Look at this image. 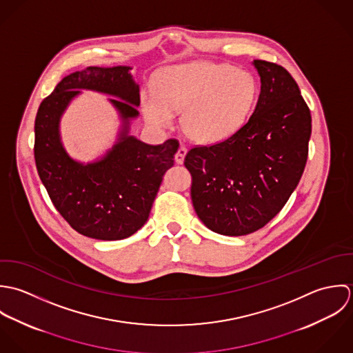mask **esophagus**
<instances>
[{"label": "esophagus", "mask_w": 353, "mask_h": 353, "mask_svg": "<svg viewBox=\"0 0 353 353\" xmlns=\"http://www.w3.org/2000/svg\"><path fill=\"white\" fill-rule=\"evenodd\" d=\"M185 155H187V148H185V147H180V148L177 150V152L174 154V162L179 163V165H181V163L184 162Z\"/></svg>", "instance_id": "obj_1"}]
</instances>
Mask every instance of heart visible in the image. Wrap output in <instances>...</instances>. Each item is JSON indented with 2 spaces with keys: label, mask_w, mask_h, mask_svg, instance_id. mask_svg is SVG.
<instances>
[{
  "label": "heart",
  "mask_w": 353,
  "mask_h": 353,
  "mask_svg": "<svg viewBox=\"0 0 353 353\" xmlns=\"http://www.w3.org/2000/svg\"><path fill=\"white\" fill-rule=\"evenodd\" d=\"M259 94L255 77L230 64L195 61L157 73L152 90H143L145 121L168 128L184 110L183 128L192 141L216 144L232 138L247 121Z\"/></svg>",
  "instance_id": "heart-1"
}]
</instances>
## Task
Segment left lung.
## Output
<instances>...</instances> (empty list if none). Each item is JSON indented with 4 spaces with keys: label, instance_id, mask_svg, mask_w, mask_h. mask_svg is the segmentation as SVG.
Wrapping results in <instances>:
<instances>
[{
    "label": "left lung",
    "instance_id": "left-lung-1",
    "mask_svg": "<svg viewBox=\"0 0 353 353\" xmlns=\"http://www.w3.org/2000/svg\"><path fill=\"white\" fill-rule=\"evenodd\" d=\"M252 65L261 94L250 120L228 141L194 147L184 159L195 212L225 236L252 233L281 212L308 155L311 114L297 83L274 63Z\"/></svg>",
    "mask_w": 353,
    "mask_h": 353
}]
</instances>
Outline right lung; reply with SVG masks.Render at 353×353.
Masks as SVG:
<instances>
[{
	"mask_svg": "<svg viewBox=\"0 0 353 353\" xmlns=\"http://www.w3.org/2000/svg\"><path fill=\"white\" fill-rule=\"evenodd\" d=\"M131 67H87L65 76L45 98L35 119L34 155L42 184L72 228L97 240H121L147 222L177 141L151 145L131 135L139 117L141 88ZM81 90L112 96L122 125L115 144L99 159L80 163L68 154L59 123Z\"/></svg>",
	"mask_w": 353,
	"mask_h": 353,
	"instance_id": "1",
	"label": "right lung"
}]
</instances>
